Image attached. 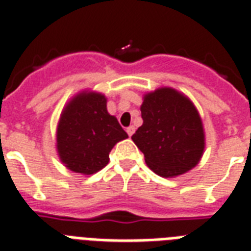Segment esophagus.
Listing matches in <instances>:
<instances>
[{
  "label": "esophagus",
  "instance_id": "esophagus-1",
  "mask_svg": "<svg viewBox=\"0 0 251 251\" xmlns=\"http://www.w3.org/2000/svg\"><path fill=\"white\" fill-rule=\"evenodd\" d=\"M134 130H136V128H134L133 126H129V127L127 128V133H128V136H132V134L134 133Z\"/></svg>",
  "mask_w": 251,
  "mask_h": 251
}]
</instances>
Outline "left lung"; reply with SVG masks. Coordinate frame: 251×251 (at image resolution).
<instances>
[{
    "label": "left lung",
    "mask_w": 251,
    "mask_h": 251,
    "mask_svg": "<svg viewBox=\"0 0 251 251\" xmlns=\"http://www.w3.org/2000/svg\"><path fill=\"white\" fill-rule=\"evenodd\" d=\"M142 126L132 140L151 171L175 177L195 167L204 151V129L196 107L173 88L145 95Z\"/></svg>",
    "instance_id": "obj_1"
}]
</instances>
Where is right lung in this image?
I'll return each mask as SVG.
<instances>
[{"instance_id": "obj_1", "label": "right lung", "mask_w": 251, "mask_h": 251, "mask_svg": "<svg viewBox=\"0 0 251 251\" xmlns=\"http://www.w3.org/2000/svg\"><path fill=\"white\" fill-rule=\"evenodd\" d=\"M127 137L117 118L107 113L105 96L96 92L79 93L66 105L56 134L61 161L82 175L106 167L114 145Z\"/></svg>"}]
</instances>
